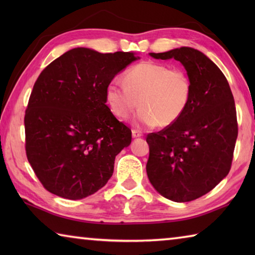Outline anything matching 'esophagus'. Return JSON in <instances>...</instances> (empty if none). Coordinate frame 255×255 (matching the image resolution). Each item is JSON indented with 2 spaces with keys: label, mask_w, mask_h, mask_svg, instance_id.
I'll return each instance as SVG.
<instances>
[{
  "label": "esophagus",
  "mask_w": 255,
  "mask_h": 255,
  "mask_svg": "<svg viewBox=\"0 0 255 255\" xmlns=\"http://www.w3.org/2000/svg\"><path fill=\"white\" fill-rule=\"evenodd\" d=\"M131 133H132V137H133V138H137V137H141V136H143V132H141L140 130H138V129H132Z\"/></svg>",
  "instance_id": "esophagus-1"
}]
</instances>
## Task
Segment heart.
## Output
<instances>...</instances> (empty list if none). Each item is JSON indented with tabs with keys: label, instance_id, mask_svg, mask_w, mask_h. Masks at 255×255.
Masks as SVG:
<instances>
[{
	"label": "heart",
	"instance_id": "b5f03b06",
	"mask_svg": "<svg viewBox=\"0 0 255 255\" xmlns=\"http://www.w3.org/2000/svg\"><path fill=\"white\" fill-rule=\"evenodd\" d=\"M125 85L111 81L106 99L111 111L126 119L137 109L136 122L141 126L169 127L182 117L192 97V82L182 68L166 64L141 62L129 68Z\"/></svg>",
	"mask_w": 255,
	"mask_h": 255
}]
</instances>
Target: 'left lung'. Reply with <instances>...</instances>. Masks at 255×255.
I'll return each instance as SVG.
<instances>
[{
  "mask_svg": "<svg viewBox=\"0 0 255 255\" xmlns=\"http://www.w3.org/2000/svg\"><path fill=\"white\" fill-rule=\"evenodd\" d=\"M149 55L179 60L191 79L192 97L178 122L146 137V172L163 197L175 202L195 200L231 170L239 132L234 97L223 72L199 50L181 47Z\"/></svg>",
  "mask_w": 255,
  "mask_h": 255,
  "instance_id": "left-lung-1",
  "label": "left lung"
}]
</instances>
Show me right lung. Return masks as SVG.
Instances as JSON below:
<instances>
[{
  "instance_id": "obj_1",
  "label": "right lung",
  "mask_w": 255,
  "mask_h": 255,
  "mask_svg": "<svg viewBox=\"0 0 255 255\" xmlns=\"http://www.w3.org/2000/svg\"><path fill=\"white\" fill-rule=\"evenodd\" d=\"M135 55L80 47L38 76L24 116L25 154L47 191L83 199L111 178L116 156L131 143V130L106 105V89L139 58Z\"/></svg>"
}]
</instances>
